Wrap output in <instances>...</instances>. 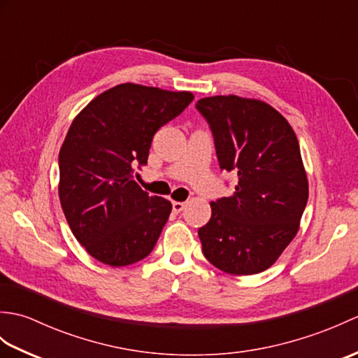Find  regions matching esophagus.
<instances>
[{
  "label": "esophagus",
  "instance_id": "esophagus-1",
  "mask_svg": "<svg viewBox=\"0 0 358 358\" xmlns=\"http://www.w3.org/2000/svg\"><path fill=\"white\" fill-rule=\"evenodd\" d=\"M185 206H186L185 201H172V210L175 214H180V212L185 209Z\"/></svg>",
  "mask_w": 358,
  "mask_h": 358
}]
</instances>
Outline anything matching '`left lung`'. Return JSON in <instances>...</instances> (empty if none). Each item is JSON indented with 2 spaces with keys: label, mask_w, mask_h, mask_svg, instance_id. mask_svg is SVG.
Instances as JSON below:
<instances>
[{
  "label": "left lung",
  "mask_w": 358,
  "mask_h": 358,
  "mask_svg": "<svg viewBox=\"0 0 358 358\" xmlns=\"http://www.w3.org/2000/svg\"><path fill=\"white\" fill-rule=\"evenodd\" d=\"M196 109L210 126L220 167L238 177L231 196L210 203V220L199 229L203 254L232 275L263 272L294 240L308 203L299 140L278 110L254 98L208 96Z\"/></svg>",
  "instance_id": "obj_1"
}]
</instances>
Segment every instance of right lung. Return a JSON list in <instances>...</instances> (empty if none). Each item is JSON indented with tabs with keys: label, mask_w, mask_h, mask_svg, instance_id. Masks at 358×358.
Listing matches in <instances>:
<instances>
[{
	"label": "right lung",
	"mask_w": 358,
	"mask_h": 358,
	"mask_svg": "<svg viewBox=\"0 0 358 358\" xmlns=\"http://www.w3.org/2000/svg\"><path fill=\"white\" fill-rule=\"evenodd\" d=\"M192 100L191 92L124 83L73 118L59 149L58 195L75 238L98 262L120 268L154 249L172 204L143 191L134 167L148 163L155 132Z\"/></svg>",
	"instance_id": "1"
}]
</instances>
